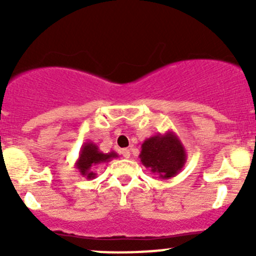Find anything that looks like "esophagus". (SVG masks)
<instances>
[{
	"mask_svg": "<svg viewBox=\"0 0 256 256\" xmlns=\"http://www.w3.org/2000/svg\"><path fill=\"white\" fill-rule=\"evenodd\" d=\"M121 154H122V157H125V158H130V150L124 148L122 151H121Z\"/></svg>",
	"mask_w": 256,
	"mask_h": 256,
	"instance_id": "obj_1",
	"label": "esophagus"
}]
</instances>
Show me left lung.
Segmentation results:
<instances>
[{
    "label": "left lung",
    "instance_id": "obj_1",
    "mask_svg": "<svg viewBox=\"0 0 256 256\" xmlns=\"http://www.w3.org/2000/svg\"><path fill=\"white\" fill-rule=\"evenodd\" d=\"M141 164L152 174H157L161 180H170L182 171L187 152L174 131H167L164 135L146 138L141 144L138 154Z\"/></svg>",
    "mask_w": 256,
    "mask_h": 256
}]
</instances>
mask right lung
Listing matches in <instances>:
<instances>
[{
	"instance_id": "add662e5",
	"label": "right lung",
	"mask_w": 256,
	"mask_h": 256,
	"mask_svg": "<svg viewBox=\"0 0 256 256\" xmlns=\"http://www.w3.org/2000/svg\"><path fill=\"white\" fill-rule=\"evenodd\" d=\"M116 157H118L116 152L112 151L109 154H104L100 151L98 144L88 141L80 148L79 157L76 162V168L79 171L80 176L85 177L88 180H94L96 177V174H94L92 167L100 164H106Z\"/></svg>"
}]
</instances>
